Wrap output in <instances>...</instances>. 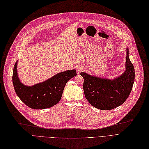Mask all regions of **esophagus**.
I'll use <instances>...</instances> for the list:
<instances>
[{
	"instance_id": "esophagus-1",
	"label": "esophagus",
	"mask_w": 149,
	"mask_h": 149,
	"mask_svg": "<svg viewBox=\"0 0 149 149\" xmlns=\"http://www.w3.org/2000/svg\"><path fill=\"white\" fill-rule=\"evenodd\" d=\"M83 69H84V68L81 67V66H80V67L77 68V72H81Z\"/></svg>"
}]
</instances>
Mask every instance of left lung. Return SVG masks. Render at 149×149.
I'll use <instances>...</instances> for the list:
<instances>
[{"instance_id": "8db88e82", "label": "left lung", "mask_w": 149, "mask_h": 149, "mask_svg": "<svg viewBox=\"0 0 149 149\" xmlns=\"http://www.w3.org/2000/svg\"><path fill=\"white\" fill-rule=\"evenodd\" d=\"M129 54V49L126 48V70L113 80L80 73L84 79L85 96L93 107L101 110H111L122 105L128 97L135 77L134 68Z\"/></svg>"}]
</instances>
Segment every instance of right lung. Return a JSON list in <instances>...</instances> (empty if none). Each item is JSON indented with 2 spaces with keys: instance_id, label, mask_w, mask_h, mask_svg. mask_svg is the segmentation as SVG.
I'll list each match as a JSON object with an SVG mask.
<instances>
[{
  "instance_id": "right-lung-1",
  "label": "right lung",
  "mask_w": 149,
  "mask_h": 149,
  "mask_svg": "<svg viewBox=\"0 0 149 149\" xmlns=\"http://www.w3.org/2000/svg\"><path fill=\"white\" fill-rule=\"evenodd\" d=\"M16 61L13 69L12 81L15 91L26 106L33 109L49 108L58 104L61 98L66 83L77 75L75 69L58 73L45 81L29 86L19 81Z\"/></svg>"
}]
</instances>
